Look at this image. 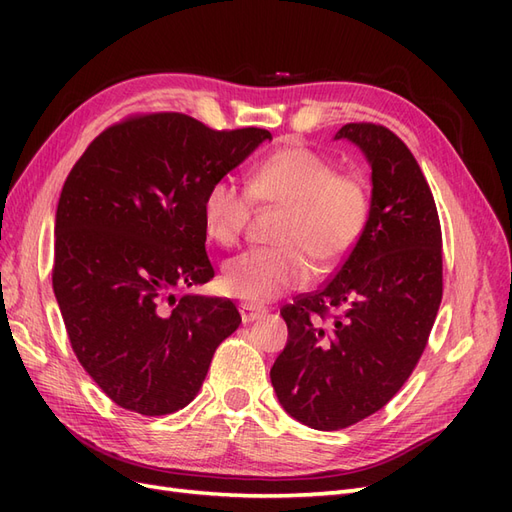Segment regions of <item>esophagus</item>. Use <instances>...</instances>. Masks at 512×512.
Masks as SVG:
<instances>
[{
  "instance_id": "34e87169",
  "label": "esophagus",
  "mask_w": 512,
  "mask_h": 512,
  "mask_svg": "<svg viewBox=\"0 0 512 512\" xmlns=\"http://www.w3.org/2000/svg\"><path fill=\"white\" fill-rule=\"evenodd\" d=\"M239 312H241V320L245 324H250V322L262 318V314H265V309L258 307V305H252V303H241L239 305Z\"/></svg>"
}]
</instances>
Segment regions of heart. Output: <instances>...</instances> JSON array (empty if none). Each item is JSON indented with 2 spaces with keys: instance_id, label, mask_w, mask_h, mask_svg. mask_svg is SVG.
I'll return each instance as SVG.
<instances>
[{
  "instance_id": "1",
  "label": "heart",
  "mask_w": 512,
  "mask_h": 512,
  "mask_svg": "<svg viewBox=\"0 0 512 512\" xmlns=\"http://www.w3.org/2000/svg\"><path fill=\"white\" fill-rule=\"evenodd\" d=\"M254 203L284 207L277 228L280 247H260L226 262L224 288L250 303H269L312 277V260L331 269L359 243L371 215L365 181L314 149L290 145L271 153L250 183L232 177L213 181L203 196V226L209 239L235 245L250 224Z\"/></svg>"
}]
</instances>
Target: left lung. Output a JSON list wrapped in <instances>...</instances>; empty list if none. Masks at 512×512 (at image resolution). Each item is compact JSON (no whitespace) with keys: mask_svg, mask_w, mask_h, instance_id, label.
Instances as JSON below:
<instances>
[{"mask_svg":"<svg viewBox=\"0 0 512 512\" xmlns=\"http://www.w3.org/2000/svg\"><path fill=\"white\" fill-rule=\"evenodd\" d=\"M371 166V215L342 267L282 307L288 344L271 367L284 410L320 431L384 408L410 378L442 301V230L421 166L397 134L346 123Z\"/></svg>","mask_w":512,"mask_h":512,"instance_id":"left-lung-1","label":"left lung"}]
</instances>
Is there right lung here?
<instances>
[{
  "label": "right lung",
  "instance_id": "add662e5",
  "mask_svg": "<svg viewBox=\"0 0 512 512\" xmlns=\"http://www.w3.org/2000/svg\"><path fill=\"white\" fill-rule=\"evenodd\" d=\"M262 141L269 130L132 115L70 170L55 213L53 290L76 359L117 406L145 416L185 408L241 324L230 299L173 290L215 275L203 196Z\"/></svg>",
  "mask_w": 512,
  "mask_h": 512
}]
</instances>
